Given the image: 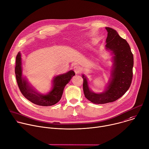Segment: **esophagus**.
Instances as JSON below:
<instances>
[{
    "label": "esophagus",
    "instance_id": "obj_1",
    "mask_svg": "<svg viewBox=\"0 0 149 149\" xmlns=\"http://www.w3.org/2000/svg\"><path fill=\"white\" fill-rule=\"evenodd\" d=\"M74 71L76 74H78L81 72V68L79 66H75L74 67Z\"/></svg>",
    "mask_w": 149,
    "mask_h": 149
}]
</instances>
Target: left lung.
Listing matches in <instances>:
<instances>
[{
  "label": "left lung",
  "instance_id": "1",
  "mask_svg": "<svg viewBox=\"0 0 149 149\" xmlns=\"http://www.w3.org/2000/svg\"><path fill=\"white\" fill-rule=\"evenodd\" d=\"M105 29L108 31L106 49L113 55L109 85L104 92L96 93L90 90L86 77L84 75L82 77L85 96L95 104H107L118 100L129 89L133 78V56L129 44L115 30L110 27Z\"/></svg>",
  "mask_w": 149,
  "mask_h": 149
}]
</instances>
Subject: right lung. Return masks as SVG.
Masks as SVG:
<instances>
[{
    "mask_svg": "<svg viewBox=\"0 0 149 149\" xmlns=\"http://www.w3.org/2000/svg\"><path fill=\"white\" fill-rule=\"evenodd\" d=\"M15 74L17 83L23 95L32 103L43 107L52 106L61 100L65 85L70 81L75 72L71 70L68 72L57 75L53 81V88L47 94H40L36 92L30 85L25 78L22 76V58L20 52L16 58Z\"/></svg>",
    "mask_w": 149,
    "mask_h": 149,
    "instance_id": "obj_1",
    "label": "right lung"
}]
</instances>
